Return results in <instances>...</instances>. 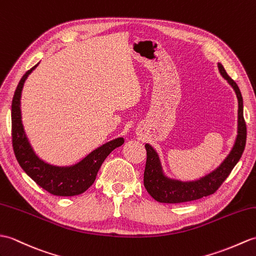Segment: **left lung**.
Returning a JSON list of instances; mask_svg holds the SVG:
<instances>
[{
  "mask_svg": "<svg viewBox=\"0 0 256 256\" xmlns=\"http://www.w3.org/2000/svg\"><path fill=\"white\" fill-rule=\"evenodd\" d=\"M218 70L228 84L232 87L238 99L236 136L229 154L224 162L208 174L192 181H182L166 174L158 152L150 144H145L147 160L144 172V186L147 192L159 203L176 204L198 200L215 193L227 179L231 170L239 162L246 142V126L243 118V99L239 87L226 72L222 63H217Z\"/></svg>",
  "mask_w": 256,
  "mask_h": 256,
  "instance_id": "obj_1",
  "label": "left lung"
}]
</instances>
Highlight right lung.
Masks as SVG:
<instances>
[{"label":"right lung","mask_w":256,"mask_h":256,"mask_svg":"<svg viewBox=\"0 0 256 256\" xmlns=\"http://www.w3.org/2000/svg\"><path fill=\"white\" fill-rule=\"evenodd\" d=\"M34 65L22 77L12 101V138L17 162L39 186L56 196H75L84 193L96 180L98 171L109 154L124 144L118 138L97 147L80 159L68 166H56L46 162L34 152L29 142L22 120V92L27 77L37 68Z\"/></svg>","instance_id":"add662e5"}]
</instances>
